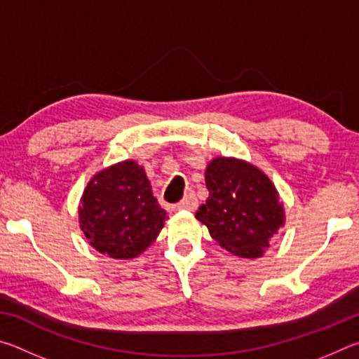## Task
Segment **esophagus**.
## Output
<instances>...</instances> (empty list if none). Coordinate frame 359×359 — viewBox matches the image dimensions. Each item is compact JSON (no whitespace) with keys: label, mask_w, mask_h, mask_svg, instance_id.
<instances>
[{"label":"esophagus","mask_w":359,"mask_h":359,"mask_svg":"<svg viewBox=\"0 0 359 359\" xmlns=\"http://www.w3.org/2000/svg\"><path fill=\"white\" fill-rule=\"evenodd\" d=\"M196 208H198V199L193 193H188L180 203H177V209L180 210H194Z\"/></svg>","instance_id":"1"}]
</instances>
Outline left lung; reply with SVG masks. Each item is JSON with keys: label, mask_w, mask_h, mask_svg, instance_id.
Wrapping results in <instances>:
<instances>
[{"label": "left lung", "mask_w": 359, "mask_h": 359, "mask_svg": "<svg viewBox=\"0 0 359 359\" xmlns=\"http://www.w3.org/2000/svg\"><path fill=\"white\" fill-rule=\"evenodd\" d=\"M209 198L196 218L228 252L258 258L283 226V205L266 175L245 161L215 158L205 169Z\"/></svg>", "instance_id": "obj_1"}]
</instances>
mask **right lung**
Masks as SVG:
<instances>
[{"mask_svg": "<svg viewBox=\"0 0 359 359\" xmlns=\"http://www.w3.org/2000/svg\"><path fill=\"white\" fill-rule=\"evenodd\" d=\"M79 218L85 238L96 250L128 259L155 241L168 217L151 194L144 168L128 160L90 180Z\"/></svg>", "mask_w": 359, "mask_h": 359, "instance_id": "right-lung-1", "label": "right lung"}]
</instances>
